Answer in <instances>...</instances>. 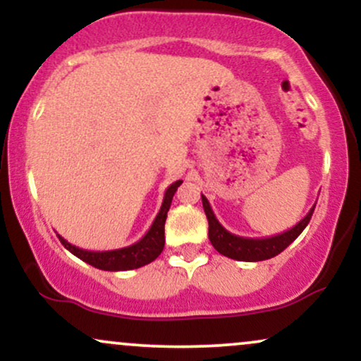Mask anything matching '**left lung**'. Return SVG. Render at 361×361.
<instances>
[{"mask_svg": "<svg viewBox=\"0 0 361 361\" xmlns=\"http://www.w3.org/2000/svg\"><path fill=\"white\" fill-rule=\"evenodd\" d=\"M202 204H204L207 221H209V239L210 243H212V246L221 252V255L238 261H263L280 255L288 244H292L297 238H299L302 231H304L305 226L309 224L310 217H312L314 209H316V205H314L312 209L309 210V214L305 215L299 224H295L292 229L285 231V233L271 235V238L252 239L229 233V231L217 221L212 207H210L209 200H207L204 195H202Z\"/></svg>", "mask_w": 361, "mask_h": 361, "instance_id": "left-lung-1", "label": "left lung"}]
</instances>
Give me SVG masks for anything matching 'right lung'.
I'll use <instances>...</instances> for the list:
<instances>
[{
    "label": "right lung",
    "instance_id": "obj_1",
    "mask_svg": "<svg viewBox=\"0 0 361 361\" xmlns=\"http://www.w3.org/2000/svg\"><path fill=\"white\" fill-rule=\"evenodd\" d=\"M183 181L178 180L173 185L168 186V190L164 192L163 205H161L159 212H157L154 222H152L151 229L144 234V238L140 241L130 244L127 247H120V250H110V251H88L81 250V247L74 246V244L66 241L62 235H59V241L62 246L68 251H71L74 256L85 261V263L91 264V267L98 268V270L105 271H127V270H135V268L149 264L151 261H154L157 256L161 255L164 247V222H166L168 210L171 207L173 195H175L176 188Z\"/></svg>",
    "mask_w": 361,
    "mask_h": 361
}]
</instances>
